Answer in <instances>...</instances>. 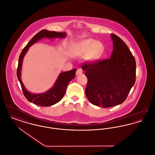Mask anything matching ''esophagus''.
Segmentation results:
<instances>
[{
	"mask_svg": "<svg viewBox=\"0 0 155 155\" xmlns=\"http://www.w3.org/2000/svg\"><path fill=\"white\" fill-rule=\"evenodd\" d=\"M82 70L81 68H77V71H76V75H80V74H82Z\"/></svg>",
	"mask_w": 155,
	"mask_h": 155,
	"instance_id": "34e87169",
	"label": "esophagus"
}]
</instances>
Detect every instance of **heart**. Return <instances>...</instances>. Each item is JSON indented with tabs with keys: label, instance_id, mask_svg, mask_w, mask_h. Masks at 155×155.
Segmentation results:
<instances>
[{
	"label": "heart",
	"instance_id": "heart-1",
	"mask_svg": "<svg viewBox=\"0 0 155 155\" xmlns=\"http://www.w3.org/2000/svg\"><path fill=\"white\" fill-rule=\"evenodd\" d=\"M104 51V46L93 38H87L75 43L71 48L70 54L73 57H80L85 55L89 61H95L99 59Z\"/></svg>",
	"mask_w": 155,
	"mask_h": 155
}]
</instances>
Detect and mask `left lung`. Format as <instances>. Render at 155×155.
I'll return each mask as SVG.
<instances>
[{
	"mask_svg": "<svg viewBox=\"0 0 155 155\" xmlns=\"http://www.w3.org/2000/svg\"><path fill=\"white\" fill-rule=\"evenodd\" d=\"M113 51L109 59L84 63L88 82L85 95L92 104L109 108L123 103L136 80V61L127 45L111 34Z\"/></svg>",
	"mask_w": 155,
	"mask_h": 155,
	"instance_id": "8db88e82",
	"label": "left lung"
}]
</instances>
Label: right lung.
<instances>
[{
	"label": "right lung",
	"mask_w": 155,
	"mask_h": 155,
	"mask_svg": "<svg viewBox=\"0 0 155 155\" xmlns=\"http://www.w3.org/2000/svg\"><path fill=\"white\" fill-rule=\"evenodd\" d=\"M66 37L65 33L50 31L47 30H42L38 32L31 40L28 43V45L23 49L22 52L18 58V67L17 69V77L20 83L22 91L26 98L29 102L41 107H50L53 105L61 100L64 97L68 83L75 77L77 69H73L68 71L60 73L55 82L54 86L49 90L41 94H33L28 91L25 88L21 80V69L22 66L23 59L26 54L28 48L43 38H48L53 39L55 38H63Z\"/></svg>",
	"instance_id": "add662e5"
}]
</instances>
